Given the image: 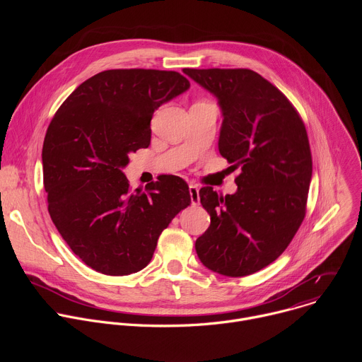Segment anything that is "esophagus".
Masks as SVG:
<instances>
[{"instance_id":"esophagus-1","label":"esophagus","mask_w":362,"mask_h":362,"mask_svg":"<svg viewBox=\"0 0 362 362\" xmlns=\"http://www.w3.org/2000/svg\"><path fill=\"white\" fill-rule=\"evenodd\" d=\"M189 193H190L192 204H199V202H200V199H199V187L196 185H190L189 186Z\"/></svg>"}]
</instances>
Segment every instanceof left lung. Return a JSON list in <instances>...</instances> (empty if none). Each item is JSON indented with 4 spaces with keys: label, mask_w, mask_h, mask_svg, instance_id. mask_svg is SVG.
Here are the masks:
<instances>
[{
    "label": "left lung",
    "mask_w": 362,
    "mask_h": 362,
    "mask_svg": "<svg viewBox=\"0 0 362 362\" xmlns=\"http://www.w3.org/2000/svg\"><path fill=\"white\" fill-rule=\"evenodd\" d=\"M222 109L219 151L240 166L233 194L199 190L211 226L196 239L200 262L225 276H246L281 256L305 212L313 156L305 124L286 95L247 69H185Z\"/></svg>",
    "instance_id": "8db88e82"
}]
</instances>
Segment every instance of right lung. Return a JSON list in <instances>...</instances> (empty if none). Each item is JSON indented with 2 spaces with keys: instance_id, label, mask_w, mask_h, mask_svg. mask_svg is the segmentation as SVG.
<instances>
[{
  "instance_id": "1",
  "label": "right lung",
  "mask_w": 362,
  "mask_h": 362,
  "mask_svg": "<svg viewBox=\"0 0 362 362\" xmlns=\"http://www.w3.org/2000/svg\"><path fill=\"white\" fill-rule=\"evenodd\" d=\"M189 87L177 71L106 70L81 83L51 120L41 154L48 214L91 269L141 271L163 229L190 204L177 176L132 192L122 172L129 153L148 147L154 110Z\"/></svg>"
}]
</instances>
